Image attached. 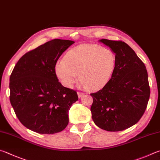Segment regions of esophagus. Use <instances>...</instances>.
<instances>
[{"label":"esophagus","instance_id":"1","mask_svg":"<svg viewBox=\"0 0 160 160\" xmlns=\"http://www.w3.org/2000/svg\"><path fill=\"white\" fill-rule=\"evenodd\" d=\"M77 94H78V97L79 98H82L83 95H84V93H82V92H77Z\"/></svg>","mask_w":160,"mask_h":160}]
</instances>
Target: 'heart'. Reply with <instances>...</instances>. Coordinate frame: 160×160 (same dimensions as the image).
<instances>
[{
  "label": "heart",
  "instance_id": "heart-1",
  "mask_svg": "<svg viewBox=\"0 0 160 160\" xmlns=\"http://www.w3.org/2000/svg\"><path fill=\"white\" fill-rule=\"evenodd\" d=\"M117 58L110 49L82 44L69 50L55 66L56 77L62 84L71 88L78 78L82 85L96 91L107 84L116 67Z\"/></svg>",
  "mask_w": 160,
  "mask_h": 160
}]
</instances>
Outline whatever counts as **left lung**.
Segmentation results:
<instances>
[{
  "mask_svg": "<svg viewBox=\"0 0 160 160\" xmlns=\"http://www.w3.org/2000/svg\"><path fill=\"white\" fill-rule=\"evenodd\" d=\"M99 41L115 53L117 63L107 84L91 93L92 119L102 129L123 131L136 124L147 108L150 94L148 72L145 64L124 42Z\"/></svg>",
  "mask_w": 160,
  "mask_h": 160,
  "instance_id": "1",
  "label": "left lung"
}]
</instances>
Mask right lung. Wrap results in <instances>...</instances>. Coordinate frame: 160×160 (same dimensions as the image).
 <instances>
[{
    "label": "right lung",
    "instance_id": "right-lung-1",
    "mask_svg": "<svg viewBox=\"0 0 160 160\" xmlns=\"http://www.w3.org/2000/svg\"><path fill=\"white\" fill-rule=\"evenodd\" d=\"M74 42L53 39L22 56L10 77V100L25 127L41 134L60 132L69 123L77 92L64 87L55 73L61 55Z\"/></svg>",
    "mask_w": 160,
    "mask_h": 160
}]
</instances>
